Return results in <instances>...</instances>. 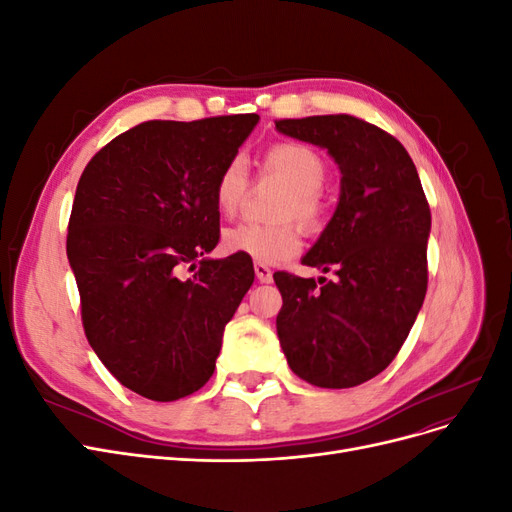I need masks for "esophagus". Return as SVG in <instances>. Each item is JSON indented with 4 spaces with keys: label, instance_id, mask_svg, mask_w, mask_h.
Segmentation results:
<instances>
[{
    "label": "esophagus",
    "instance_id": "obj_1",
    "mask_svg": "<svg viewBox=\"0 0 512 512\" xmlns=\"http://www.w3.org/2000/svg\"><path fill=\"white\" fill-rule=\"evenodd\" d=\"M254 271H256V280L260 282V284H269V282H273V271L267 267V265H254Z\"/></svg>",
    "mask_w": 512,
    "mask_h": 512
}]
</instances>
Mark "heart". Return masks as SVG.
<instances>
[{
    "mask_svg": "<svg viewBox=\"0 0 512 512\" xmlns=\"http://www.w3.org/2000/svg\"><path fill=\"white\" fill-rule=\"evenodd\" d=\"M262 173L286 183V192L275 207L277 224H239L224 230L222 247L228 254L245 256L258 265H282L299 252L301 230L314 232L322 226L324 200L320 188L327 181L329 168L320 153L299 141H280L262 156ZM250 188L241 158H232L215 181V207L226 218L235 215Z\"/></svg>",
    "mask_w": 512,
    "mask_h": 512,
    "instance_id": "1",
    "label": "heart"
}]
</instances>
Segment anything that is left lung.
<instances>
[{
    "label": "left lung",
    "mask_w": 512,
    "mask_h": 512,
    "mask_svg": "<svg viewBox=\"0 0 512 512\" xmlns=\"http://www.w3.org/2000/svg\"><path fill=\"white\" fill-rule=\"evenodd\" d=\"M286 136L318 145L342 173L331 222L303 265L335 280L275 273L284 305L277 337L290 369L320 389L359 386L391 365L427 292L431 211L408 151L352 115L280 119Z\"/></svg>",
    "instance_id": "obj_1"
}]
</instances>
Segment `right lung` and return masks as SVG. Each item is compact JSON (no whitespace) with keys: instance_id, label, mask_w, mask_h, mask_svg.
Segmentation results:
<instances>
[{"instance_id":"1","label":"right lung","mask_w":512,"mask_h":512,"mask_svg":"<svg viewBox=\"0 0 512 512\" xmlns=\"http://www.w3.org/2000/svg\"><path fill=\"white\" fill-rule=\"evenodd\" d=\"M258 119L138 123L102 147L76 185L66 252L87 342L147 399L175 401L207 384L224 327L254 282L245 256L207 254L220 239L215 181Z\"/></svg>"}]
</instances>
